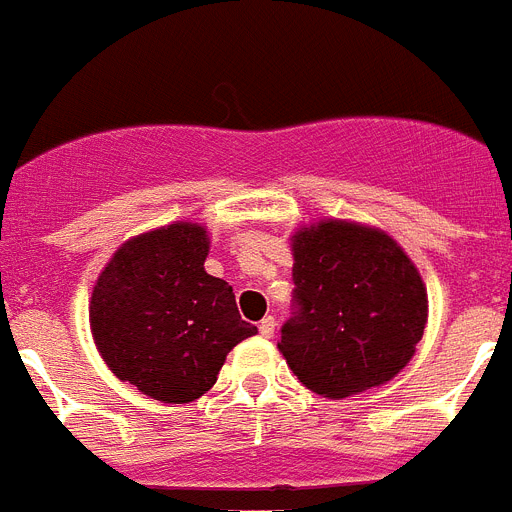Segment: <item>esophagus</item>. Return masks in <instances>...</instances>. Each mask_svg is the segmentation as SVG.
<instances>
[{"instance_id": "esophagus-1", "label": "esophagus", "mask_w": 512, "mask_h": 512, "mask_svg": "<svg viewBox=\"0 0 512 512\" xmlns=\"http://www.w3.org/2000/svg\"><path fill=\"white\" fill-rule=\"evenodd\" d=\"M273 333H276V317L268 315L263 322H260V336L270 338V336H273Z\"/></svg>"}]
</instances>
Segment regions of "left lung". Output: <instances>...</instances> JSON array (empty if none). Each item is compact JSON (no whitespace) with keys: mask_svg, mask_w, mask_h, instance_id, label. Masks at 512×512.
Masks as SVG:
<instances>
[{"mask_svg":"<svg viewBox=\"0 0 512 512\" xmlns=\"http://www.w3.org/2000/svg\"><path fill=\"white\" fill-rule=\"evenodd\" d=\"M427 289L382 231L322 221L294 236V294L278 349L304 388L346 398L388 382L422 341Z\"/></svg>","mask_w":512,"mask_h":512,"instance_id":"8db88e82","label":"left lung"}]
</instances>
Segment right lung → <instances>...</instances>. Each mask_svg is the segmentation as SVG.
Wrapping results in <instances>:
<instances>
[{
  "label": "right lung",
  "instance_id": "add662e5",
  "mask_svg": "<svg viewBox=\"0 0 512 512\" xmlns=\"http://www.w3.org/2000/svg\"><path fill=\"white\" fill-rule=\"evenodd\" d=\"M205 257L203 226L171 223L124 244L93 289L98 351L119 380L156 401L200 398L226 354L257 333L229 283L205 273Z\"/></svg>",
  "mask_w": 512,
  "mask_h": 512
}]
</instances>
